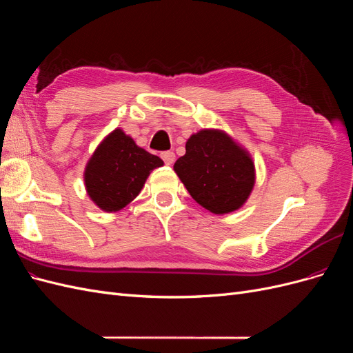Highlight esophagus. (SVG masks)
Instances as JSON below:
<instances>
[{
  "label": "esophagus",
  "mask_w": 353,
  "mask_h": 353,
  "mask_svg": "<svg viewBox=\"0 0 353 353\" xmlns=\"http://www.w3.org/2000/svg\"><path fill=\"white\" fill-rule=\"evenodd\" d=\"M160 157L163 159V162L170 166L174 162H175V153L174 152H163L162 154H160Z\"/></svg>",
  "instance_id": "1"
}]
</instances>
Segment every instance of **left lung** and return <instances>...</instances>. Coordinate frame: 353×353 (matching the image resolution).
<instances>
[{
    "mask_svg": "<svg viewBox=\"0 0 353 353\" xmlns=\"http://www.w3.org/2000/svg\"><path fill=\"white\" fill-rule=\"evenodd\" d=\"M200 206L215 215L240 209L254 185V163L249 152L221 130H201L185 143V154L174 165Z\"/></svg>",
    "mask_w": 353,
    "mask_h": 353,
    "instance_id": "left-lung-1",
    "label": "left lung"
}]
</instances>
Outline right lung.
<instances>
[{
	"mask_svg": "<svg viewBox=\"0 0 353 353\" xmlns=\"http://www.w3.org/2000/svg\"><path fill=\"white\" fill-rule=\"evenodd\" d=\"M160 166L162 159L138 147L130 135L116 128L85 166V188L101 210L117 212L140 194L148 175Z\"/></svg>",
	"mask_w": 353,
	"mask_h": 353,
	"instance_id": "add662e5",
	"label": "right lung"
}]
</instances>
